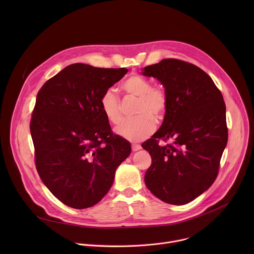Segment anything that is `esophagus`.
<instances>
[{"label":"esophagus","instance_id":"esophagus-1","mask_svg":"<svg viewBox=\"0 0 254 254\" xmlns=\"http://www.w3.org/2000/svg\"><path fill=\"white\" fill-rule=\"evenodd\" d=\"M141 149V147L139 146V144H131V150H132V152H136V151H138V150H140Z\"/></svg>","mask_w":254,"mask_h":254}]
</instances>
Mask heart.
<instances>
[{
  "label": "heart",
  "mask_w": 254,
  "mask_h": 254,
  "mask_svg": "<svg viewBox=\"0 0 254 254\" xmlns=\"http://www.w3.org/2000/svg\"><path fill=\"white\" fill-rule=\"evenodd\" d=\"M122 86L127 94L138 98L139 102L136 108V116L138 118L122 122L115 131L127 140L140 141L150 136L156 128L155 122L150 116L158 120L164 116L168 105L167 93L163 86H152L149 79L138 74L127 77ZM99 105L103 116L108 122L112 124H119L121 122L120 98L114 89H107L103 92Z\"/></svg>",
  "instance_id": "obj_1"
}]
</instances>
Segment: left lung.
Instances as JSON below:
<instances>
[{"instance_id":"1","label":"left lung","mask_w":254,"mask_h":254,"mask_svg":"<svg viewBox=\"0 0 254 254\" xmlns=\"http://www.w3.org/2000/svg\"><path fill=\"white\" fill-rule=\"evenodd\" d=\"M141 74L157 78L168 97L161 127L141 144L152 157L144 183L168 204H187L218 175L228 138L223 96L206 72L182 60L163 59ZM160 139L173 143L160 146Z\"/></svg>"}]
</instances>
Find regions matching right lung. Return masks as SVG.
<instances>
[{
	"label": "right lung",
	"instance_id": "right-lung-1",
	"mask_svg": "<svg viewBox=\"0 0 254 254\" xmlns=\"http://www.w3.org/2000/svg\"><path fill=\"white\" fill-rule=\"evenodd\" d=\"M127 71L71 64L37 94L30 123L36 169L50 192L71 208L97 204L130 154V143L114 134L99 105L103 92Z\"/></svg>",
	"mask_w": 254,
	"mask_h": 254
}]
</instances>
